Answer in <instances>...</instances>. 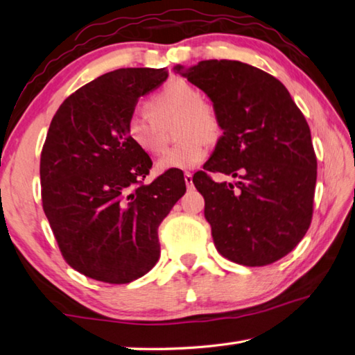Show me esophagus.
Masks as SVG:
<instances>
[{
    "label": "esophagus",
    "mask_w": 355,
    "mask_h": 355,
    "mask_svg": "<svg viewBox=\"0 0 355 355\" xmlns=\"http://www.w3.org/2000/svg\"><path fill=\"white\" fill-rule=\"evenodd\" d=\"M184 183H186V186H188V189L194 188V184H192V175L189 172L184 173Z\"/></svg>",
    "instance_id": "obj_1"
}]
</instances>
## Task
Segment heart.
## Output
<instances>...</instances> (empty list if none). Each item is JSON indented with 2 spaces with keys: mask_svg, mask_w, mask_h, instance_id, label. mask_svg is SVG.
Returning a JSON list of instances; mask_svg holds the SVG:
<instances>
[{
  "mask_svg": "<svg viewBox=\"0 0 355 355\" xmlns=\"http://www.w3.org/2000/svg\"><path fill=\"white\" fill-rule=\"evenodd\" d=\"M148 111L131 112L125 122V135L142 153L155 155L163 150L161 125L177 117L175 137L156 163L159 172L191 169L207 158L208 144L218 142L224 127L216 107L202 98V92L183 78H172L148 98Z\"/></svg>",
  "mask_w": 355,
  "mask_h": 355,
  "instance_id": "heart-1",
  "label": "heart"
}]
</instances>
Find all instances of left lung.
Wrapping results in <instances>:
<instances>
[{
	"mask_svg": "<svg viewBox=\"0 0 355 355\" xmlns=\"http://www.w3.org/2000/svg\"><path fill=\"white\" fill-rule=\"evenodd\" d=\"M183 75L211 98L224 127L205 171L192 177L216 249L244 266L280 260L313 216L316 155L307 120L277 78L249 64L209 59ZM208 171L236 180L216 184Z\"/></svg>",
	"mask_w": 355,
	"mask_h": 355,
	"instance_id": "left-lung-1",
	"label": "left lung"
}]
</instances>
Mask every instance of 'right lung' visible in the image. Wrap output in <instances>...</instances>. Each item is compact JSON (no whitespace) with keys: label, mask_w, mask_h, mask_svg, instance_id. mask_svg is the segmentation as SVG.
Here are the masks:
<instances>
[{"label":"right lung","mask_w":355,"mask_h":355,"mask_svg":"<svg viewBox=\"0 0 355 355\" xmlns=\"http://www.w3.org/2000/svg\"><path fill=\"white\" fill-rule=\"evenodd\" d=\"M166 80L164 69L110 71L65 98L48 128L42 205L64 260L86 277L130 284L158 261V227L186 192L183 172L144 183L153 163L125 122Z\"/></svg>","instance_id":"obj_1"}]
</instances>
